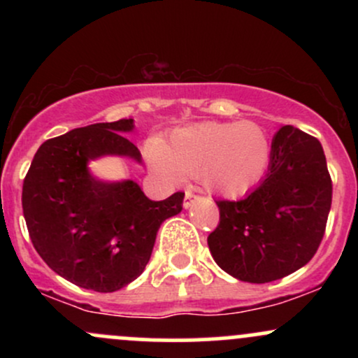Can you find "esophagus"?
<instances>
[{
	"mask_svg": "<svg viewBox=\"0 0 358 358\" xmlns=\"http://www.w3.org/2000/svg\"><path fill=\"white\" fill-rule=\"evenodd\" d=\"M196 199H199V195H196L195 192H192V190H187V193H185L183 207H185V208H190L192 205H193V202H195Z\"/></svg>",
	"mask_w": 358,
	"mask_h": 358,
	"instance_id": "esophagus-1",
	"label": "esophagus"
}]
</instances>
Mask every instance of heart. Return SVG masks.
Returning a JSON list of instances; mask_svg holds the SVG:
<instances>
[{"label": "heart", "instance_id": "b5f03b06", "mask_svg": "<svg viewBox=\"0 0 358 358\" xmlns=\"http://www.w3.org/2000/svg\"><path fill=\"white\" fill-rule=\"evenodd\" d=\"M271 139L256 121H207L176 129L170 139L148 146L151 170L168 183L196 175L207 190L242 196L264 178L271 162Z\"/></svg>", "mask_w": 358, "mask_h": 358}]
</instances>
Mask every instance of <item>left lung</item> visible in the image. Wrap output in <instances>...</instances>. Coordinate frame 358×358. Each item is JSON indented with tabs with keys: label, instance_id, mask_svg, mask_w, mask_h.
I'll list each match as a JSON object with an SVG mask.
<instances>
[{
	"label": "left lung",
	"instance_id": "left-lung-1",
	"mask_svg": "<svg viewBox=\"0 0 358 358\" xmlns=\"http://www.w3.org/2000/svg\"><path fill=\"white\" fill-rule=\"evenodd\" d=\"M268 175L241 200H217L219 225L208 236L217 264L245 282H271L315 256L331 207L323 148L298 127L273 139Z\"/></svg>",
	"mask_w": 358,
	"mask_h": 358
}]
</instances>
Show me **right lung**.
Wrapping results in <instances>:
<instances>
[{
	"label": "right lung",
	"mask_w": 358,
	"mask_h": 358,
	"mask_svg": "<svg viewBox=\"0 0 358 358\" xmlns=\"http://www.w3.org/2000/svg\"><path fill=\"white\" fill-rule=\"evenodd\" d=\"M133 119L97 122L47 139L23 180L22 205L36 252L62 278L113 293L146 268L156 232L182 212L183 192L153 202L138 183H108L89 173V159L141 153L121 133Z\"/></svg>",
	"instance_id": "1"
}]
</instances>
